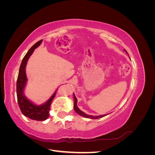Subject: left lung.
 I'll use <instances>...</instances> for the list:
<instances>
[{"mask_svg":"<svg viewBox=\"0 0 155 155\" xmlns=\"http://www.w3.org/2000/svg\"><path fill=\"white\" fill-rule=\"evenodd\" d=\"M125 51H126L127 53V51L125 50ZM74 109L75 110V111H76L77 113L80 115L81 116H83L85 117V118H92V119H98V118H102V117H104L105 116V114L104 115H100V116H91V115H88L85 113H84V112L81 110H79V108L78 107V105H77V103H78V100L77 98L76 97V96L74 95Z\"/></svg>","mask_w":155,"mask_h":155,"instance_id":"8db88e82","label":"left lung"}]
</instances>
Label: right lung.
Returning a JSON list of instances; mask_svg holds the SVG:
<instances>
[{
  "label": "right lung",
  "instance_id": "add662e5",
  "mask_svg": "<svg viewBox=\"0 0 155 155\" xmlns=\"http://www.w3.org/2000/svg\"><path fill=\"white\" fill-rule=\"evenodd\" d=\"M42 41H43V39L37 42L35 45H33L31 48L28 51L24 58L22 59L17 80V101L22 113L25 116L28 117V118L37 121H43L48 118L51 101L54 100L56 94L55 92L48 101H46L45 104L39 106L32 104L31 101H30L23 95V90H24L25 85L27 80L25 72V67L27 61L30 58V56L32 54L34 49L38 47L41 45Z\"/></svg>",
  "mask_w": 155,
  "mask_h": 155
}]
</instances>
